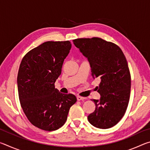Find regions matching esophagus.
<instances>
[{"label":"esophagus","mask_w":150,"mask_h":150,"mask_svg":"<svg viewBox=\"0 0 150 150\" xmlns=\"http://www.w3.org/2000/svg\"><path fill=\"white\" fill-rule=\"evenodd\" d=\"M77 100H83L85 99V98L82 97V96H77Z\"/></svg>","instance_id":"obj_1"}]
</instances>
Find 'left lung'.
Wrapping results in <instances>:
<instances>
[{
  "label": "left lung",
  "instance_id": "1",
  "mask_svg": "<svg viewBox=\"0 0 150 150\" xmlns=\"http://www.w3.org/2000/svg\"><path fill=\"white\" fill-rule=\"evenodd\" d=\"M73 42L87 58L93 78H100L96 87L100 98L91 100L96 107L88 120L96 128H110L123 117L130 99L131 78L126 57L117 45L99 38Z\"/></svg>",
  "mask_w": 150,
  "mask_h": 150
}]
</instances>
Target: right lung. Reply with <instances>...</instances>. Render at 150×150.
<instances>
[{
	"label": "right lung",
	"mask_w": 150,
	"mask_h": 150,
	"mask_svg": "<svg viewBox=\"0 0 150 150\" xmlns=\"http://www.w3.org/2000/svg\"><path fill=\"white\" fill-rule=\"evenodd\" d=\"M71 48L69 41L44 42L28 52L20 65L17 85L20 105L30 122L42 130L61 128L77 101L75 95L60 93L54 86Z\"/></svg>",
	"instance_id": "add662e5"
}]
</instances>
